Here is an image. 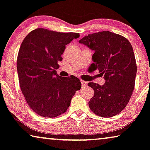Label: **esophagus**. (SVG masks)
<instances>
[{
  "mask_svg": "<svg viewBox=\"0 0 150 150\" xmlns=\"http://www.w3.org/2000/svg\"><path fill=\"white\" fill-rule=\"evenodd\" d=\"M81 85H82V86L83 87H85V86H86L87 85V82L86 81H83V80H81Z\"/></svg>",
  "mask_w": 150,
  "mask_h": 150,
  "instance_id": "34e87169",
  "label": "esophagus"
}]
</instances>
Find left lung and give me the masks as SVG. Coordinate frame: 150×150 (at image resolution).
<instances>
[{"instance_id": "obj_1", "label": "left lung", "mask_w": 150, "mask_h": 150, "mask_svg": "<svg viewBox=\"0 0 150 150\" xmlns=\"http://www.w3.org/2000/svg\"><path fill=\"white\" fill-rule=\"evenodd\" d=\"M79 42L94 51L91 67L98 69L105 80L103 85L88 83L94 90L89 108L101 117H113L126 107L134 89L137 65L132 45L126 38L109 31L88 35Z\"/></svg>"}]
</instances>
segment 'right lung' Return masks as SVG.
<instances>
[{
    "label": "right lung",
    "mask_w": 150,
    "mask_h": 150,
    "mask_svg": "<svg viewBox=\"0 0 150 150\" xmlns=\"http://www.w3.org/2000/svg\"><path fill=\"white\" fill-rule=\"evenodd\" d=\"M79 37V33L37 28L21 43L16 61L20 87L28 106L42 117L65 113L81 88L77 77H61L56 71L65 45Z\"/></svg>",
    "instance_id": "add662e5"
}]
</instances>
